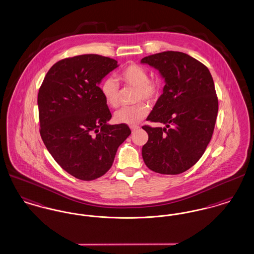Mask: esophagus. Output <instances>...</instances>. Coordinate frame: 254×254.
I'll return each instance as SVG.
<instances>
[{
	"label": "esophagus",
	"instance_id": "34e87169",
	"mask_svg": "<svg viewBox=\"0 0 254 254\" xmlns=\"http://www.w3.org/2000/svg\"><path fill=\"white\" fill-rule=\"evenodd\" d=\"M140 128V127L139 126H131L130 127V129H131V131L134 132V131H136V130H138Z\"/></svg>",
	"mask_w": 254,
	"mask_h": 254
}]
</instances>
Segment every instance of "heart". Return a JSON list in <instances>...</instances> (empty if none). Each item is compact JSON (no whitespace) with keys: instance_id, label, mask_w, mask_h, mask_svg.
<instances>
[{"instance_id":"obj_1","label":"heart","mask_w":254,"mask_h":254,"mask_svg":"<svg viewBox=\"0 0 254 254\" xmlns=\"http://www.w3.org/2000/svg\"><path fill=\"white\" fill-rule=\"evenodd\" d=\"M148 72L145 67L131 64L123 68L117 75V79L126 85L136 88L134 93V102H140L130 107L119 109L114 114V120L119 124L133 126L142 121L148 109L145 104L141 101L153 103L160 95V82L158 80H148ZM101 94L106 104L116 109L120 105V87L118 82L114 78H107L100 86Z\"/></svg>"}]
</instances>
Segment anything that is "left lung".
<instances>
[{
  "mask_svg": "<svg viewBox=\"0 0 254 254\" xmlns=\"http://www.w3.org/2000/svg\"><path fill=\"white\" fill-rule=\"evenodd\" d=\"M157 69L166 85L146 120L165 127H143L148 140L142 148L146 167L161 174H180L202 157L218 113V99L208 68L179 51L141 60Z\"/></svg>",
  "mask_w": 254,
  "mask_h": 254,
  "instance_id": "8db88e82",
  "label": "left lung"
}]
</instances>
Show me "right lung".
Here are the masks:
<instances>
[{"label":"right lung","instance_id":"1","mask_svg":"<svg viewBox=\"0 0 254 254\" xmlns=\"http://www.w3.org/2000/svg\"><path fill=\"white\" fill-rule=\"evenodd\" d=\"M117 61L96 54L61 60L47 73L38 93L40 134L61 168L91 181L111 168L119 145L130 135L126 124L109 125L101 94L103 78Z\"/></svg>","mask_w":254,"mask_h":254}]
</instances>
